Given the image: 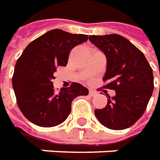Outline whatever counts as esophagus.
<instances>
[{
	"label": "esophagus",
	"mask_w": 160,
	"mask_h": 160,
	"mask_svg": "<svg viewBox=\"0 0 160 160\" xmlns=\"http://www.w3.org/2000/svg\"><path fill=\"white\" fill-rule=\"evenodd\" d=\"M89 96H96V91H95V90H93V89H89Z\"/></svg>",
	"instance_id": "obj_1"
}]
</instances>
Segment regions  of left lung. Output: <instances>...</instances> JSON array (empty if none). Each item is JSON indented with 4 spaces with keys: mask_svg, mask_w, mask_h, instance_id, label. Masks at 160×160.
Returning <instances> with one entry per match:
<instances>
[{
    "mask_svg": "<svg viewBox=\"0 0 160 160\" xmlns=\"http://www.w3.org/2000/svg\"><path fill=\"white\" fill-rule=\"evenodd\" d=\"M89 39L107 58L103 87L115 91L112 98L108 95L106 107L96 109L95 114L108 128H128L147 108L154 87L152 69L143 52L121 35H92Z\"/></svg>",
    "mask_w": 160,
    "mask_h": 160,
    "instance_id": "8db88e82",
    "label": "left lung"
}]
</instances>
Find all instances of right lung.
<instances>
[{
  "mask_svg": "<svg viewBox=\"0 0 160 160\" xmlns=\"http://www.w3.org/2000/svg\"><path fill=\"white\" fill-rule=\"evenodd\" d=\"M87 40L88 35L53 29L24 50L15 64L12 83L17 104L29 122L42 128L59 125L71 113L73 99L89 94L78 82L57 93L52 82L57 67L66 66L71 50Z\"/></svg>",
  "mask_w": 160,
  "mask_h": 160,
  "instance_id": "1",
  "label": "right lung"
}]
</instances>
